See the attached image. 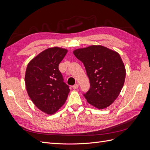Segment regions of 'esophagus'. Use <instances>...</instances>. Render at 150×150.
I'll return each instance as SVG.
<instances>
[{
    "mask_svg": "<svg viewBox=\"0 0 150 150\" xmlns=\"http://www.w3.org/2000/svg\"><path fill=\"white\" fill-rule=\"evenodd\" d=\"M78 87H79V84L77 83V84H74L73 86H72V88H73L74 89H76L78 88Z\"/></svg>",
    "mask_w": 150,
    "mask_h": 150,
    "instance_id": "34e87169",
    "label": "esophagus"
}]
</instances>
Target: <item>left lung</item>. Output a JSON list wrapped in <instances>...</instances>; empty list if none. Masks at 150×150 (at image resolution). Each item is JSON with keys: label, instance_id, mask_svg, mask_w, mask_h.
Instances as JSON below:
<instances>
[{"label": "left lung", "instance_id": "obj_1", "mask_svg": "<svg viewBox=\"0 0 150 150\" xmlns=\"http://www.w3.org/2000/svg\"><path fill=\"white\" fill-rule=\"evenodd\" d=\"M74 56L83 63L90 89L84 94L87 101L99 110L114 102L123 87L126 69L120 54L103 46L76 49Z\"/></svg>", "mask_w": 150, "mask_h": 150}]
</instances>
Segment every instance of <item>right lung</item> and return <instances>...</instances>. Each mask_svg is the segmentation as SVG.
I'll return each mask as SVG.
<instances>
[{"label":"right lung","mask_w":150,"mask_h":150,"mask_svg":"<svg viewBox=\"0 0 150 150\" xmlns=\"http://www.w3.org/2000/svg\"><path fill=\"white\" fill-rule=\"evenodd\" d=\"M67 52V49L61 47L48 48L34 57L27 66V92L35 106L48 115L59 110L70 91L58 68Z\"/></svg>","instance_id":"add662e5"}]
</instances>
